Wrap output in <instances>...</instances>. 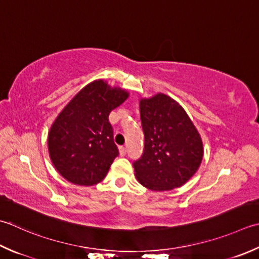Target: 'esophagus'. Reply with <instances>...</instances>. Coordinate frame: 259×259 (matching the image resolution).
Returning a JSON list of instances; mask_svg holds the SVG:
<instances>
[{
    "mask_svg": "<svg viewBox=\"0 0 259 259\" xmlns=\"http://www.w3.org/2000/svg\"><path fill=\"white\" fill-rule=\"evenodd\" d=\"M119 151H120V156H124L126 154V149H125V147H123V146L119 147Z\"/></svg>",
    "mask_w": 259,
    "mask_h": 259,
    "instance_id": "obj_1",
    "label": "esophagus"
}]
</instances>
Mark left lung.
<instances>
[{
  "label": "left lung",
  "mask_w": 259,
  "mask_h": 259,
  "mask_svg": "<svg viewBox=\"0 0 259 259\" xmlns=\"http://www.w3.org/2000/svg\"><path fill=\"white\" fill-rule=\"evenodd\" d=\"M145 135L144 153L134 161L139 183L151 191H170L184 185L201 165L203 144L185 110L158 93L140 100Z\"/></svg>",
  "instance_id": "8db88e82"
}]
</instances>
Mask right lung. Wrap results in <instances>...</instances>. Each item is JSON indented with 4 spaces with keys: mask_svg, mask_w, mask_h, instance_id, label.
Masks as SVG:
<instances>
[{
    "mask_svg": "<svg viewBox=\"0 0 259 259\" xmlns=\"http://www.w3.org/2000/svg\"><path fill=\"white\" fill-rule=\"evenodd\" d=\"M129 93L98 79L83 88L62 112L48 134L49 156L65 180L92 186L108 174L119 155L109 114Z\"/></svg>",
    "mask_w": 259,
    "mask_h": 259,
    "instance_id": "obj_1",
    "label": "right lung"
}]
</instances>
